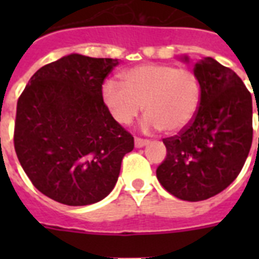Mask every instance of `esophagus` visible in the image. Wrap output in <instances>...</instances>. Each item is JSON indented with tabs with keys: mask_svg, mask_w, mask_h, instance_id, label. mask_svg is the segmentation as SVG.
I'll list each match as a JSON object with an SVG mask.
<instances>
[{
	"mask_svg": "<svg viewBox=\"0 0 259 259\" xmlns=\"http://www.w3.org/2000/svg\"><path fill=\"white\" fill-rule=\"evenodd\" d=\"M134 142H136V148H142V146H145L149 144V140H145V138H141V137H136V140H134Z\"/></svg>",
	"mask_w": 259,
	"mask_h": 259,
	"instance_id": "34e87169",
	"label": "esophagus"
}]
</instances>
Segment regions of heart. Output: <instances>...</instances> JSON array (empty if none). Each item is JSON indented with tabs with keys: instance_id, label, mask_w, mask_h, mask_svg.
<instances>
[{
	"instance_id": "heart-1",
	"label": "heart",
	"mask_w": 259,
	"mask_h": 259,
	"mask_svg": "<svg viewBox=\"0 0 259 259\" xmlns=\"http://www.w3.org/2000/svg\"><path fill=\"white\" fill-rule=\"evenodd\" d=\"M122 82L107 80L102 97L113 118L130 125L145 106V125L165 134L187 129L201 102V83L189 68L146 63L122 74Z\"/></svg>"
}]
</instances>
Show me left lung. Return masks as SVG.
Returning <instances> with one entry per match:
<instances>
[{
  "instance_id": "left-lung-1",
  "label": "left lung",
  "mask_w": 259,
  "mask_h": 259,
  "mask_svg": "<svg viewBox=\"0 0 259 259\" xmlns=\"http://www.w3.org/2000/svg\"><path fill=\"white\" fill-rule=\"evenodd\" d=\"M193 72L201 83L200 107L187 129L162 138L166 157L156 173L173 196L200 201L227 188L245 165L253 142V101L242 79L215 59L196 62Z\"/></svg>"
}]
</instances>
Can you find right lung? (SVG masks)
I'll list each match as a JSON object with an SVG mask.
<instances>
[{"mask_svg": "<svg viewBox=\"0 0 259 259\" xmlns=\"http://www.w3.org/2000/svg\"><path fill=\"white\" fill-rule=\"evenodd\" d=\"M118 62L72 54L46 64L17 101L14 150L32 184L67 205L105 199L133 136L110 114L102 84Z\"/></svg>", "mask_w": 259, "mask_h": 259, "instance_id": "add662e5", "label": "right lung"}]
</instances>
